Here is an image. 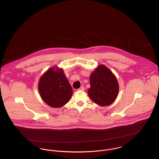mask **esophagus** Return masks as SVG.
I'll list each match as a JSON object with an SVG mask.
<instances>
[{
    "mask_svg": "<svg viewBox=\"0 0 159 159\" xmlns=\"http://www.w3.org/2000/svg\"><path fill=\"white\" fill-rule=\"evenodd\" d=\"M78 91H84V86H81L80 88H79L78 89Z\"/></svg>",
    "mask_w": 159,
    "mask_h": 159,
    "instance_id": "34e87169",
    "label": "esophagus"
}]
</instances>
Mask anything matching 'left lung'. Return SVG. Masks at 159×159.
Instances as JSON below:
<instances>
[{"instance_id":"left-lung-1","label":"left lung","mask_w":159,"mask_h":159,"mask_svg":"<svg viewBox=\"0 0 159 159\" xmlns=\"http://www.w3.org/2000/svg\"><path fill=\"white\" fill-rule=\"evenodd\" d=\"M90 84L88 95L94 103L108 106L116 100L119 92L118 83L113 73L105 66H99L91 74Z\"/></svg>"}]
</instances>
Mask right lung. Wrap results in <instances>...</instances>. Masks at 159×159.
<instances>
[{"label": "right lung", "mask_w": 159, "mask_h": 159, "mask_svg": "<svg viewBox=\"0 0 159 159\" xmlns=\"http://www.w3.org/2000/svg\"><path fill=\"white\" fill-rule=\"evenodd\" d=\"M39 90L43 100L54 108L66 105L72 95V88L62 69L51 68L41 77Z\"/></svg>", "instance_id": "obj_1"}]
</instances>
